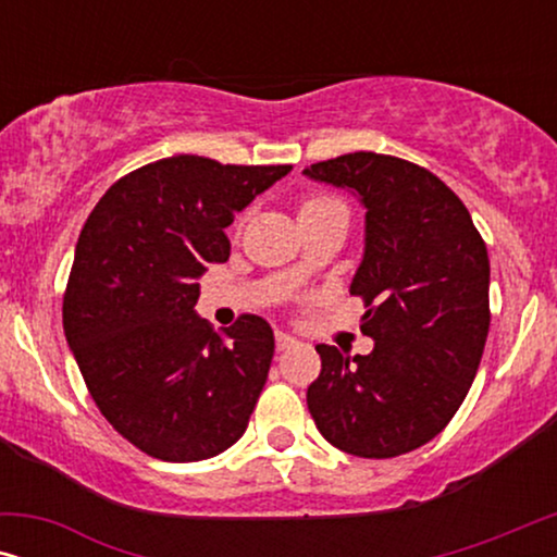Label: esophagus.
I'll use <instances>...</instances> for the list:
<instances>
[{
	"mask_svg": "<svg viewBox=\"0 0 557 557\" xmlns=\"http://www.w3.org/2000/svg\"><path fill=\"white\" fill-rule=\"evenodd\" d=\"M294 345H296L294 334H288L284 330H276V349H278V352H284V349L294 347Z\"/></svg>",
	"mask_w": 557,
	"mask_h": 557,
	"instance_id": "1",
	"label": "esophagus"
}]
</instances>
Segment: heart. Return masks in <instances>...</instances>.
<instances>
[{"label": "heart", "instance_id": "obj_1", "mask_svg": "<svg viewBox=\"0 0 557 557\" xmlns=\"http://www.w3.org/2000/svg\"><path fill=\"white\" fill-rule=\"evenodd\" d=\"M324 205H339V202L330 200V197H314V200L304 202V208H301V210H309V208H324Z\"/></svg>", "mask_w": 557, "mask_h": 557}]
</instances>
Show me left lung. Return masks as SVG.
I'll list each match as a JSON object with an SVG mask.
<instances>
[{
  "label": "left lung",
  "instance_id": "8db88e82",
  "mask_svg": "<svg viewBox=\"0 0 557 557\" xmlns=\"http://www.w3.org/2000/svg\"><path fill=\"white\" fill-rule=\"evenodd\" d=\"M364 210V250L349 294L362 296L370 355L317 345L307 406L322 436L362 459L429 444L474 383L490 332V256L463 202L423 166L355 151L304 170Z\"/></svg>",
  "mask_w": 557,
  "mask_h": 557
}]
</instances>
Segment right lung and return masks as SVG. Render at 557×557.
Instances as JSON below:
<instances>
[{"label": "right lung", "mask_w": 557, "mask_h": 557, "mask_svg": "<svg viewBox=\"0 0 557 557\" xmlns=\"http://www.w3.org/2000/svg\"><path fill=\"white\" fill-rule=\"evenodd\" d=\"M292 172L180 154L111 185L83 225L63 330L113 429L162 461H202L248 429L273 330L246 314L223 337L197 317V278L225 263V227Z\"/></svg>", "instance_id": "right-lung-1"}]
</instances>
